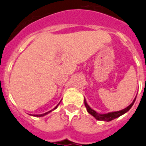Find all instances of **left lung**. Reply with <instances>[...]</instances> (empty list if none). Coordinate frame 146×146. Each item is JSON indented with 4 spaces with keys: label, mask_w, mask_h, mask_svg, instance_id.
Segmentation results:
<instances>
[{
    "label": "left lung",
    "mask_w": 146,
    "mask_h": 146,
    "mask_svg": "<svg viewBox=\"0 0 146 146\" xmlns=\"http://www.w3.org/2000/svg\"><path fill=\"white\" fill-rule=\"evenodd\" d=\"M135 100H136V98L134 99L133 102H132L130 105H128V107L125 108V109H122V110L119 111H115V112H111V113H104V114L98 113L96 111L93 110V109H92L91 108H90V106L88 105V103L86 102L85 100H84V105H85V107H86L88 112L90 114H91L93 117H95L97 120L107 121V122H109V121H111L113 120V119H114L117 118V117H120V116L123 115L124 113H125L126 112H128L130 109L131 108L132 106H133V103H134V102H135Z\"/></svg>",
    "instance_id": "left-lung-1"
}]
</instances>
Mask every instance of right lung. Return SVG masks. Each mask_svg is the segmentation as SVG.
<instances>
[{
    "mask_svg": "<svg viewBox=\"0 0 146 146\" xmlns=\"http://www.w3.org/2000/svg\"><path fill=\"white\" fill-rule=\"evenodd\" d=\"M59 103H60V102H59ZM59 103H58V105H56V107L54 108V109H52V111H53V110H55V109H56V108L58 107V105H59ZM48 111V112L45 113H43V114H36V115H34V116H35V117H43V116H44V115H46V114H47V113H50V112H51V111Z\"/></svg>",
    "mask_w": 146,
    "mask_h": 146,
    "instance_id": "right-lung-1",
    "label": "right lung"
}]
</instances>
